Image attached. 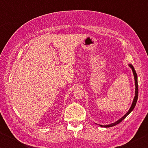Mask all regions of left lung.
Segmentation results:
<instances>
[{"label": "left lung", "mask_w": 148, "mask_h": 148, "mask_svg": "<svg viewBox=\"0 0 148 148\" xmlns=\"http://www.w3.org/2000/svg\"><path fill=\"white\" fill-rule=\"evenodd\" d=\"M129 66L131 67L132 69V71L133 72V74H134V82H135V96H134V98L133 100V102H132V104L131 105V107L130 108V109L128 112H127V113L124 116H123L121 119H119L118 121H116L114 123H111L110 125H100V126L101 127H113L115 126V125H116L117 124H119V123H121L125 117H126L128 115L131 113V112L133 110V109L134 108L135 106H136V102H137V100H138V79H137V74H136V72L135 71V70L134 69L133 66H132V64H129Z\"/></svg>", "instance_id": "1"}]
</instances>
